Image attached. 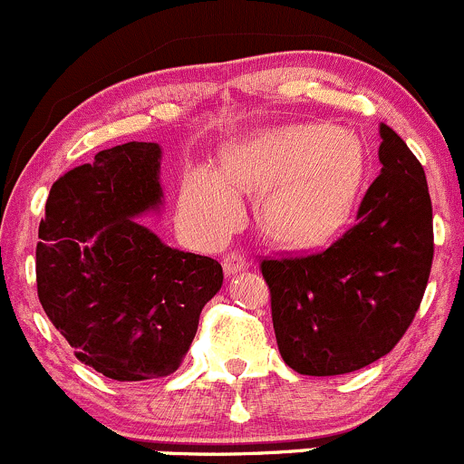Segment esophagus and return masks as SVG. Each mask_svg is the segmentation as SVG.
I'll list each match as a JSON object with an SVG mask.
<instances>
[{
    "mask_svg": "<svg viewBox=\"0 0 464 464\" xmlns=\"http://www.w3.org/2000/svg\"><path fill=\"white\" fill-rule=\"evenodd\" d=\"M246 267V256L238 255V252H230V255H226V259H223V270H226V275H237V272H243Z\"/></svg>",
    "mask_w": 464,
    "mask_h": 464,
    "instance_id": "esophagus-1",
    "label": "esophagus"
}]
</instances>
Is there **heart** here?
Here are the masks:
<instances>
[{
	"mask_svg": "<svg viewBox=\"0 0 464 464\" xmlns=\"http://www.w3.org/2000/svg\"><path fill=\"white\" fill-rule=\"evenodd\" d=\"M223 174L194 167L183 188V214L200 234L218 238L237 226V192L261 197L256 218L267 238L290 247L328 241L351 214L364 150L348 129L288 125L266 129L223 151Z\"/></svg>",
	"mask_w": 464,
	"mask_h": 464,
	"instance_id": "b5f03b06",
	"label": "heart"
}]
</instances>
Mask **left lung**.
<instances>
[{
	"instance_id": "left-lung-1",
	"label": "left lung",
	"mask_w": 464,
	"mask_h": 464,
	"mask_svg": "<svg viewBox=\"0 0 464 464\" xmlns=\"http://www.w3.org/2000/svg\"><path fill=\"white\" fill-rule=\"evenodd\" d=\"M380 176L351 227L324 252L264 259L281 357L302 375H343L393 351L413 322L433 261L427 176L380 125Z\"/></svg>"
}]
</instances>
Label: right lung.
<instances>
[{
	"instance_id": "1",
	"label": "right lung",
	"mask_w": 464,
	"mask_h": 464,
	"mask_svg": "<svg viewBox=\"0 0 464 464\" xmlns=\"http://www.w3.org/2000/svg\"><path fill=\"white\" fill-rule=\"evenodd\" d=\"M159 142H125L55 180L35 250L46 317L82 364L118 382L171 375L197 335L223 267L138 218L160 212Z\"/></svg>"
}]
</instances>
